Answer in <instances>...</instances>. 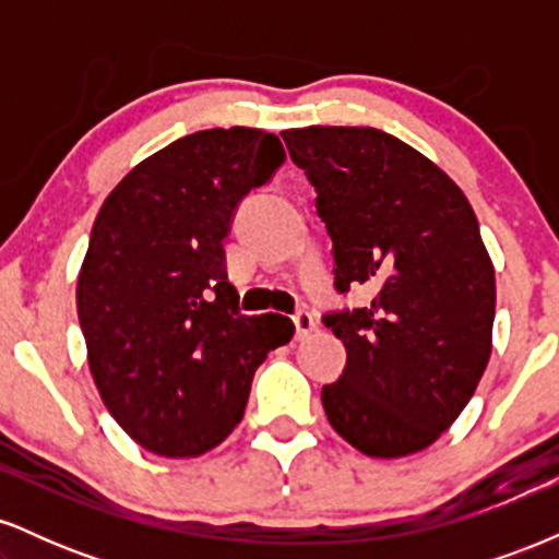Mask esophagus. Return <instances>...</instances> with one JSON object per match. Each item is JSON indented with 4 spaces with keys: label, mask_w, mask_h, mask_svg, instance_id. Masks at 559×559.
<instances>
[{
    "label": "esophagus",
    "mask_w": 559,
    "mask_h": 559,
    "mask_svg": "<svg viewBox=\"0 0 559 559\" xmlns=\"http://www.w3.org/2000/svg\"><path fill=\"white\" fill-rule=\"evenodd\" d=\"M294 329H297V338L301 342V338H307L312 331H316V320H312V316L307 310H299L297 316H294Z\"/></svg>",
    "instance_id": "1"
}]
</instances>
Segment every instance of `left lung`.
<instances>
[{"label": "left lung", "instance_id": "8db88e82", "mask_svg": "<svg viewBox=\"0 0 559 559\" xmlns=\"http://www.w3.org/2000/svg\"><path fill=\"white\" fill-rule=\"evenodd\" d=\"M316 186L333 241V286H365L368 307L329 312L346 346L323 407L368 457L431 447L471 402L491 355L493 265L460 186L378 128L310 126L281 133Z\"/></svg>", "mask_w": 559, "mask_h": 559}]
</instances>
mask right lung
Masks as SVG:
<instances>
[{"instance_id":"right-lung-1","label":"right lung","mask_w":559,"mask_h":559,"mask_svg":"<svg viewBox=\"0 0 559 559\" xmlns=\"http://www.w3.org/2000/svg\"><path fill=\"white\" fill-rule=\"evenodd\" d=\"M275 133L210 128L139 163L96 215L79 320L102 402L136 444L197 457L239 426L254 370L292 342L284 316H241L226 249L239 202L284 165Z\"/></svg>"}]
</instances>
